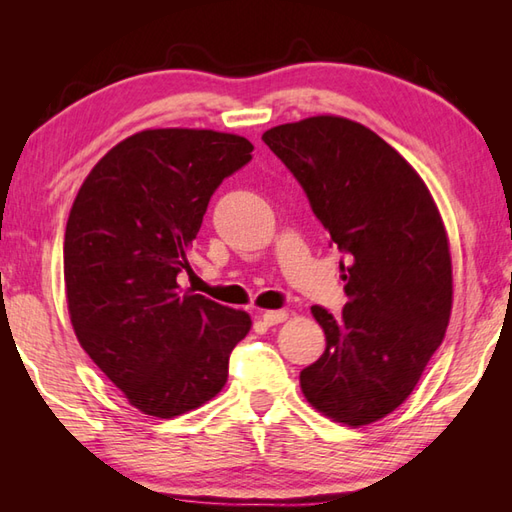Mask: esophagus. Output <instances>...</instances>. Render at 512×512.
Wrapping results in <instances>:
<instances>
[{
	"label": "esophagus",
	"mask_w": 512,
	"mask_h": 512,
	"mask_svg": "<svg viewBox=\"0 0 512 512\" xmlns=\"http://www.w3.org/2000/svg\"><path fill=\"white\" fill-rule=\"evenodd\" d=\"M286 319H288V312L286 310H266L262 314L264 325H277V323H284Z\"/></svg>",
	"instance_id": "obj_1"
}]
</instances>
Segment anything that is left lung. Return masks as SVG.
I'll return each mask as SVG.
<instances>
[{"label": "left lung", "mask_w": 512, "mask_h": 512, "mask_svg": "<svg viewBox=\"0 0 512 512\" xmlns=\"http://www.w3.org/2000/svg\"><path fill=\"white\" fill-rule=\"evenodd\" d=\"M262 140L345 255L343 312L312 306L325 352L301 372L303 396L350 427L376 422L407 400L447 332L453 275L438 206L416 169L361 123L312 116Z\"/></svg>", "instance_id": "obj_1"}]
</instances>
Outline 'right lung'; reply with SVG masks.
I'll return each instance as SVG.
<instances>
[{
  "label": "right lung",
  "instance_id": "obj_1",
  "mask_svg": "<svg viewBox=\"0 0 512 512\" xmlns=\"http://www.w3.org/2000/svg\"><path fill=\"white\" fill-rule=\"evenodd\" d=\"M250 151L213 129H145L107 151L76 193L63 242L72 328L147 416L176 418L220 394L250 330L246 312L178 286L211 195Z\"/></svg>",
  "mask_w": 512,
  "mask_h": 512
}]
</instances>
